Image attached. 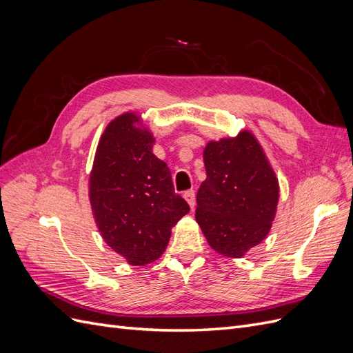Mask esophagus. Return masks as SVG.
<instances>
[{"label":"esophagus","instance_id":"obj_1","mask_svg":"<svg viewBox=\"0 0 353 353\" xmlns=\"http://www.w3.org/2000/svg\"><path fill=\"white\" fill-rule=\"evenodd\" d=\"M184 197L188 201L190 208L194 209V206H196V193H194V190H187L185 193H184Z\"/></svg>","mask_w":353,"mask_h":353}]
</instances>
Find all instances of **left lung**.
Listing matches in <instances>:
<instances>
[{
  "label": "left lung",
  "mask_w": 353,
  "mask_h": 353,
  "mask_svg": "<svg viewBox=\"0 0 353 353\" xmlns=\"http://www.w3.org/2000/svg\"><path fill=\"white\" fill-rule=\"evenodd\" d=\"M203 160L206 179L197 191L196 221L212 249L239 258L268 234L279 203V181L248 131L210 141Z\"/></svg>",
  "instance_id": "left-lung-1"
}]
</instances>
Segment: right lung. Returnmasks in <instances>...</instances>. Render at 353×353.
<instances>
[{
  "mask_svg": "<svg viewBox=\"0 0 353 353\" xmlns=\"http://www.w3.org/2000/svg\"><path fill=\"white\" fill-rule=\"evenodd\" d=\"M134 113L109 123L90 176V200L104 241L131 265L156 261L170 228L190 212L175 193L172 175L153 154V135L137 128Z\"/></svg>",
  "mask_w": 353,
  "mask_h": 353,
  "instance_id": "add662e5",
  "label": "right lung"
}]
</instances>
